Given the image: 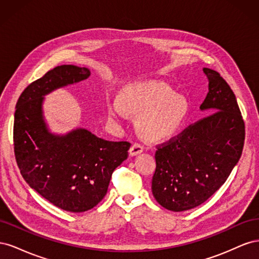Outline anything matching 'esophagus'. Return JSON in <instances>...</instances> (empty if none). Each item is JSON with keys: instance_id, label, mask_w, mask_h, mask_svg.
<instances>
[{"instance_id": "1", "label": "esophagus", "mask_w": 259, "mask_h": 259, "mask_svg": "<svg viewBox=\"0 0 259 259\" xmlns=\"http://www.w3.org/2000/svg\"><path fill=\"white\" fill-rule=\"evenodd\" d=\"M143 151H144L143 145H140L138 143H135V144L132 145V147L130 149V154L131 155H137L139 153H142Z\"/></svg>"}]
</instances>
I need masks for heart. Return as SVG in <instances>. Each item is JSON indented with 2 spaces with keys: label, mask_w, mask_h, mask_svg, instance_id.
Masks as SVG:
<instances>
[{
  "label": "heart",
  "mask_w": 259,
  "mask_h": 259,
  "mask_svg": "<svg viewBox=\"0 0 259 259\" xmlns=\"http://www.w3.org/2000/svg\"><path fill=\"white\" fill-rule=\"evenodd\" d=\"M124 109L138 114L136 125L140 134L150 140H160L178 131L187 115L188 104L167 86L149 83L125 90L121 103L116 99L107 103V113L111 120H121Z\"/></svg>",
  "instance_id": "heart-1"
}]
</instances>
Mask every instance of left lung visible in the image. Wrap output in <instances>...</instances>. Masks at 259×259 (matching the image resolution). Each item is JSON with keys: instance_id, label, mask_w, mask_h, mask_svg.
<instances>
[{"instance_id": "1", "label": "left lung", "mask_w": 259, "mask_h": 259, "mask_svg": "<svg viewBox=\"0 0 259 259\" xmlns=\"http://www.w3.org/2000/svg\"><path fill=\"white\" fill-rule=\"evenodd\" d=\"M208 93L201 110L211 114L156 145L152 193L169 210L197 207L210 198L239 162L245 124L236 96L215 70L203 69Z\"/></svg>"}]
</instances>
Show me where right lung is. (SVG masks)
I'll list each match as a JSON object with an SVG mask.
<instances>
[{
    "label": "right lung",
    "instance_id": "right-lung-1",
    "mask_svg": "<svg viewBox=\"0 0 259 259\" xmlns=\"http://www.w3.org/2000/svg\"><path fill=\"white\" fill-rule=\"evenodd\" d=\"M90 74L88 68L55 67L21 93L14 120L15 159L23 179L54 205L73 213L89 210L104 199L113 170L127 159L131 147L82 128L61 137L46 130L43 96Z\"/></svg>",
    "mask_w": 259,
    "mask_h": 259
}]
</instances>
